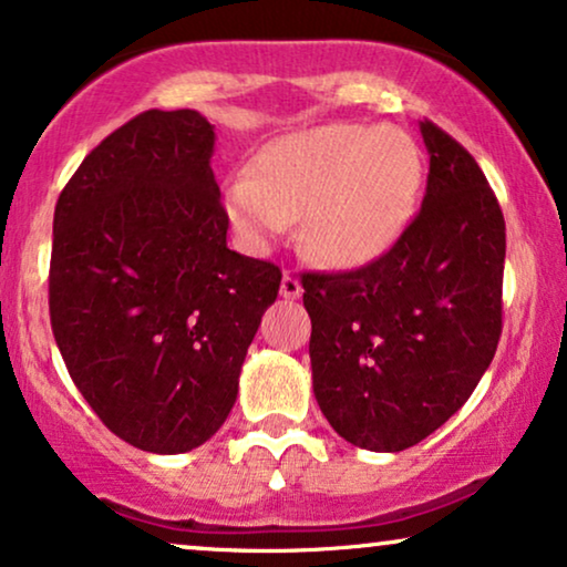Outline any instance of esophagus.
<instances>
[{
  "label": "esophagus",
  "mask_w": 567,
  "mask_h": 567,
  "mask_svg": "<svg viewBox=\"0 0 567 567\" xmlns=\"http://www.w3.org/2000/svg\"><path fill=\"white\" fill-rule=\"evenodd\" d=\"M279 296L285 300H296L303 296V285H300V279L296 275H290V271H285L282 285H279Z\"/></svg>",
  "instance_id": "34e87169"
}]
</instances>
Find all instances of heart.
I'll return each mask as SVG.
<instances>
[{
	"mask_svg": "<svg viewBox=\"0 0 567 567\" xmlns=\"http://www.w3.org/2000/svg\"><path fill=\"white\" fill-rule=\"evenodd\" d=\"M420 157L391 126L323 124L292 132L228 181L225 215L251 251L300 217V246L331 269H360L404 236L420 194Z\"/></svg>",
	"mask_w": 567,
	"mask_h": 567,
	"instance_id": "1",
	"label": "heart"
}]
</instances>
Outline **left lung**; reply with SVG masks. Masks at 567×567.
<instances>
[{
	"label": "left lung",
	"instance_id": "8db88e82",
	"mask_svg": "<svg viewBox=\"0 0 567 567\" xmlns=\"http://www.w3.org/2000/svg\"><path fill=\"white\" fill-rule=\"evenodd\" d=\"M420 213L368 267L303 275L313 394L347 443L396 454L462 410L503 329L505 220L485 173L420 121Z\"/></svg>",
	"mask_w": 567,
	"mask_h": 567
}]
</instances>
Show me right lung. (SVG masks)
Here are the masks:
<instances>
[{
  "mask_svg": "<svg viewBox=\"0 0 567 567\" xmlns=\"http://www.w3.org/2000/svg\"><path fill=\"white\" fill-rule=\"evenodd\" d=\"M199 111H145L90 153L54 209L49 311L74 386L121 441H209L282 271L228 248Z\"/></svg>",
  "mask_w": 567,
  "mask_h": 567,
  "instance_id": "obj_1",
  "label": "right lung"
}]
</instances>
